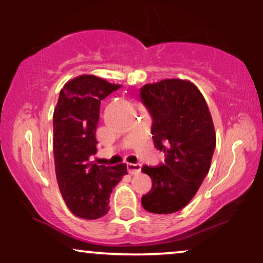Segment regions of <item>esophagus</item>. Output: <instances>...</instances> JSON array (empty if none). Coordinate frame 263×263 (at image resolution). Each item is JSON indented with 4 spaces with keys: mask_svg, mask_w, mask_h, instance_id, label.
<instances>
[{
    "mask_svg": "<svg viewBox=\"0 0 263 263\" xmlns=\"http://www.w3.org/2000/svg\"><path fill=\"white\" fill-rule=\"evenodd\" d=\"M141 166H143L141 164H128V172H130L132 176L138 174L141 171Z\"/></svg>",
    "mask_w": 263,
    "mask_h": 263,
    "instance_id": "34e87169",
    "label": "esophagus"
}]
</instances>
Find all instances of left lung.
Segmentation results:
<instances>
[{"label": "left lung", "mask_w": 263, "mask_h": 263, "mask_svg": "<svg viewBox=\"0 0 263 263\" xmlns=\"http://www.w3.org/2000/svg\"><path fill=\"white\" fill-rule=\"evenodd\" d=\"M139 95L153 118L154 146L166 156L165 164L141 168L152 179L141 205L151 213L171 214L193 199L210 171L216 145L213 119L190 81L162 79L145 84Z\"/></svg>", "instance_id": "left-lung-1"}]
</instances>
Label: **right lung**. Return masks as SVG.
<instances>
[{
    "mask_svg": "<svg viewBox=\"0 0 263 263\" xmlns=\"http://www.w3.org/2000/svg\"><path fill=\"white\" fill-rule=\"evenodd\" d=\"M119 87L93 74H81L63 86L53 111L57 184L66 206L78 218L105 215L112 190L127 174L126 164L105 166L92 160L101 101Z\"/></svg>",
    "mask_w": 263,
    "mask_h": 263,
    "instance_id": "add662e5",
    "label": "right lung"
}]
</instances>
